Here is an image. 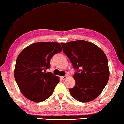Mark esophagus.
Segmentation results:
<instances>
[{"instance_id":"obj_1","label":"esophagus","mask_w":124,"mask_h":124,"mask_svg":"<svg viewBox=\"0 0 124 124\" xmlns=\"http://www.w3.org/2000/svg\"><path fill=\"white\" fill-rule=\"evenodd\" d=\"M67 78V76H61V79L62 80H64Z\"/></svg>"}]
</instances>
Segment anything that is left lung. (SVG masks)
Masks as SVG:
<instances>
[{
  "label": "left lung",
  "instance_id": "left-lung-1",
  "mask_svg": "<svg viewBox=\"0 0 124 124\" xmlns=\"http://www.w3.org/2000/svg\"><path fill=\"white\" fill-rule=\"evenodd\" d=\"M61 44L76 70L73 76L75 85L69 89L71 95L82 102L95 99L109 80L108 63L105 54L95 44L85 40Z\"/></svg>",
  "mask_w": 124,
  "mask_h": 124
}]
</instances>
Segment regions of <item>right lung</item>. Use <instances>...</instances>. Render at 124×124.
<instances>
[{"instance_id": "obj_1", "label": "right lung", "mask_w": 124, "mask_h": 124, "mask_svg": "<svg viewBox=\"0 0 124 124\" xmlns=\"http://www.w3.org/2000/svg\"><path fill=\"white\" fill-rule=\"evenodd\" d=\"M62 51L58 43L31 44L19 54L14 70L16 81L25 97L33 102L46 100L53 93L59 78L50 72V59Z\"/></svg>"}]
</instances>
